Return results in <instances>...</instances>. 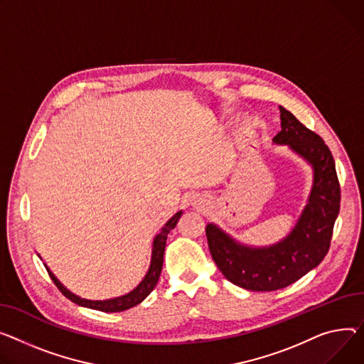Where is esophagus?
Returning <instances> with one entry per match:
<instances>
[{
    "label": "esophagus",
    "instance_id": "obj_1",
    "mask_svg": "<svg viewBox=\"0 0 364 364\" xmlns=\"http://www.w3.org/2000/svg\"><path fill=\"white\" fill-rule=\"evenodd\" d=\"M205 205H206V200H205L203 198L195 199V206H196V208H205Z\"/></svg>",
    "mask_w": 364,
    "mask_h": 364
}]
</instances>
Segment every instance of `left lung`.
Returning a JSON list of instances; mask_svg holds the SVG:
<instances>
[{
  "label": "left lung",
  "instance_id": "left-lung-1",
  "mask_svg": "<svg viewBox=\"0 0 364 364\" xmlns=\"http://www.w3.org/2000/svg\"><path fill=\"white\" fill-rule=\"evenodd\" d=\"M279 111L281 132L274 141L288 144L314 169L311 195L296 228L275 246L249 249L213 224L206 227L209 250L218 268L230 282L250 291H275L316 268L331 247L340 212L341 187L328 144L284 107Z\"/></svg>",
  "mask_w": 364,
  "mask_h": 364
}]
</instances>
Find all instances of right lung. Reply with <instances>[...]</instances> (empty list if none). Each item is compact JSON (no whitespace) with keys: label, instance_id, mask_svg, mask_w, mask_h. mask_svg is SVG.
<instances>
[{"label":"right lung","instance_id":"add662e5","mask_svg":"<svg viewBox=\"0 0 364 364\" xmlns=\"http://www.w3.org/2000/svg\"><path fill=\"white\" fill-rule=\"evenodd\" d=\"M180 216H181V212H177L171 218V220H169L165 224L162 231L155 237L149 271H148L146 277L143 278V281L133 289V291L126 294V296H121V297L111 299V300H104V301L85 300V299H80V297L75 296L73 293H70L65 287H63L60 284V281L53 275V272L50 269L46 268V271H48V274H50V277L54 281V284L57 285V288L63 293V296H65L68 300H71L73 303H76L79 306L95 309V310H101V311H107V313L124 311L127 309H132V307L137 306L139 303H141L144 299H146L154 291L155 285L158 284V279H159V275H161V271H162V262H164V250H165V245H166V237H168L169 231L176 228V225H177V223L180 220Z\"/></svg>","mask_w":364,"mask_h":364}]
</instances>
